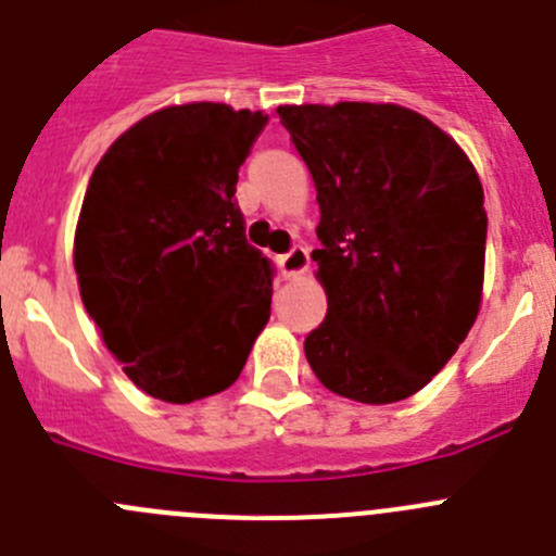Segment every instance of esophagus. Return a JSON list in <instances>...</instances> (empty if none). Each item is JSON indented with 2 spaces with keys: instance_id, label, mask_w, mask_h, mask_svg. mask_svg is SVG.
<instances>
[{
  "instance_id": "esophagus-1",
  "label": "esophagus",
  "mask_w": 556,
  "mask_h": 556,
  "mask_svg": "<svg viewBox=\"0 0 556 556\" xmlns=\"http://www.w3.org/2000/svg\"><path fill=\"white\" fill-rule=\"evenodd\" d=\"M278 267H281V275H287V278L305 273L308 269V251L303 245H294L292 251L278 256Z\"/></svg>"
}]
</instances>
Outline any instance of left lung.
Returning <instances> with one entry per match:
<instances>
[{"instance_id":"8db88e82","label":"left lung","mask_w":556,"mask_h":556,"mask_svg":"<svg viewBox=\"0 0 556 556\" xmlns=\"http://www.w3.org/2000/svg\"><path fill=\"white\" fill-rule=\"evenodd\" d=\"M308 166L327 316L305 357L332 393L393 404L426 388L483 294V185L462 147L395 103L278 105Z\"/></svg>"}]
</instances>
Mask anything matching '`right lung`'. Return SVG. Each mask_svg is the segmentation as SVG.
<instances>
[{"instance_id":"1","label":"right lung","mask_w":556,"mask_h":556,"mask_svg":"<svg viewBox=\"0 0 556 556\" xmlns=\"http://www.w3.org/2000/svg\"><path fill=\"white\" fill-rule=\"evenodd\" d=\"M264 125L226 103L168 105L89 177L73 242L84 308L152 399L190 404L235 384L267 325L273 264L235 202Z\"/></svg>"}]
</instances>
